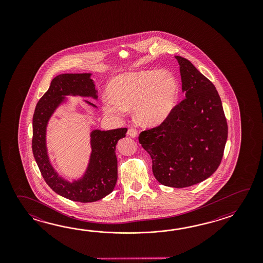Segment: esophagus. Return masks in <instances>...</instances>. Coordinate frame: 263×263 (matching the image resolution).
<instances>
[{
  "instance_id": "esophagus-1",
  "label": "esophagus",
  "mask_w": 263,
  "mask_h": 263,
  "mask_svg": "<svg viewBox=\"0 0 263 263\" xmlns=\"http://www.w3.org/2000/svg\"><path fill=\"white\" fill-rule=\"evenodd\" d=\"M128 135H129V137H132V138H135L136 136H137V132H136V129H128Z\"/></svg>"
}]
</instances>
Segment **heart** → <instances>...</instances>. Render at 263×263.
I'll return each instance as SVG.
<instances>
[{
    "instance_id": "heart-1",
    "label": "heart",
    "mask_w": 263,
    "mask_h": 263,
    "mask_svg": "<svg viewBox=\"0 0 263 263\" xmlns=\"http://www.w3.org/2000/svg\"><path fill=\"white\" fill-rule=\"evenodd\" d=\"M108 96L101 99L104 112L121 116L134 108V117L140 124L156 127L173 112L179 100V83L168 70H140L125 73L112 79Z\"/></svg>"
}]
</instances>
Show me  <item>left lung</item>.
Segmentation results:
<instances>
[{"instance_id": "1", "label": "left lung", "mask_w": 263, "mask_h": 263, "mask_svg": "<svg viewBox=\"0 0 263 263\" xmlns=\"http://www.w3.org/2000/svg\"><path fill=\"white\" fill-rule=\"evenodd\" d=\"M179 65L183 101L160 126L142 132L140 144L164 186L184 188L207 179L218 168L228 139L222 101L213 83L189 60Z\"/></svg>"}]
</instances>
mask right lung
<instances>
[{
    "mask_svg": "<svg viewBox=\"0 0 263 263\" xmlns=\"http://www.w3.org/2000/svg\"><path fill=\"white\" fill-rule=\"evenodd\" d=\"M91 75L67 73L52 79L49 89L37 102L33 117L32 148L45 181L59 196L82 203L98 201L112 193L118 180L116 146L128 130L126 128L92 130L89 162L80 179L71 181L66 179L52 166L46 143L48 123L56 109L67 102L66 96L91 98L95 101L98 99V90ZM84 101L90 107L97 108L92 102Z\"/></svg>",
    "mask_w": 263,
    "mask_h": 263,
    "instance_id": "1",
    "label": "right lung"
}]
</instances>
